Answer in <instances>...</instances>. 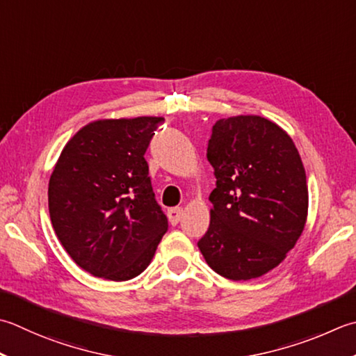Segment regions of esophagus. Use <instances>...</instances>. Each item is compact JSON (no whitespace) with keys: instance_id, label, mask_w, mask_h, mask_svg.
<instances>
[{"instance_id":"esophagus-1","label":"esophagus","mask_w":356,"mask_h":356,"mask_svg":"<svg viewBox=\"0 0 356 356\" xmlns=\"http://www.w3.org/2000/svg\"><path fill=\"white\" fill-rule=\"evenodd\" d=\"M182 216H184V208L176 207V208H171V210H168V219L171 222V225H177L180 219H182Z\"/></svg>"}]
</instances>
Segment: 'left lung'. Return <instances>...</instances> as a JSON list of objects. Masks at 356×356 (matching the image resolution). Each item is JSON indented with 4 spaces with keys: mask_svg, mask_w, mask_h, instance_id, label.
<instances>
[{
    "mask_svg": "<svg viewBox=\"0 0 356 356\" xmlns=\"http://www.w3.org/2000/svg\"><path fill=\"white\" fill-rule=\"evenodd\" d=\"M207 159L216 188L200 253L227 280L268 273L295 247L307 220V179L293 140L259 115L220 118Z\"/></svg>",
    "mask_w": 356,
    "mask_h": 356,
    "instance_id": "left-lung-1",
    "label": "left lung"
}]
</instances>
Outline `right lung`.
I'll use <instances>...</instances> for the list:
<instances>
[{
    "mask_svg": "<svg viewBox=\"0 0 356 356\" xmlns=\"http://www.w3.org/2000/svg\"><path fill=\"white\" fill-rule=\"evenodd\" d=\"M163 117L104 118L66 143L49 179V214L61 245L97 277L142 273L168 229L145 152Z\"/></svg>",
    "mask_w": 356,
    "mask_h": 356,
    "instance_id": "right-lung-1",
    "label": "right lung"
}]
</instances>
